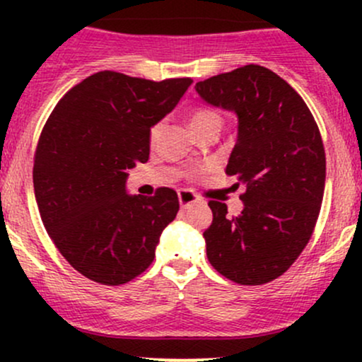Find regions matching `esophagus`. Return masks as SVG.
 <instances>
[{"label": "esophagus", "instance_id": "esophagus-1", "mask_svg": "<svg viewBox=\"0 0 362 362\" xmlns=\"http://www.w3.org/2000/svg\"><path fill=\"white\" fill-rule=\"evenodd\" d=\"M178 202H180V206L185 209V207H189V206L195 204V202H199V197L192 192V190L184 189V190H180V192H178Z\"/></svg>", "mask_w": 362, "mask_h": 362}]
</instances>
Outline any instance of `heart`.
I'll list each match as a JSON object with an SVG mask.
<instances>
[{
	"label": "heart",
	"instance_id": "b5f03b06",
	"mask_svg": "<svg viewBox=\"0 0 362 362\" xmlns=\"http://www.w3.org/2000/svg\"><path fill=\"white\" fill-rule=\"evenodd\" d=\"M189 124L195 134H199V132L206 131V129H209V127H221L223 117L218 110L209 109V107H197V109H194L189 114ZM161 126H163V124L156 122L155 126H151V129H149V143H155V141L158 139V134H160ZM202 170H204V167L192 168L190 170V175L197 177L199 173H202Z\"/></svg>",
	"mask_w": 362,
	"mask_h": 362
}]
</instances>
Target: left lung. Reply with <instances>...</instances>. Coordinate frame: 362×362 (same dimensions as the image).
<instances>
[{"instance_id": "1", "label": "left lung", "mask_w": 362, "mask_h": 362, "mask_svg": "<svg viewBox=\"0 0 362 362\" xmlns=\"http://www.w3.org/2000/svg\"><path fill=\"white\" fill-rule=\"evenodd\" d=\"M207 103L238 115L226 175L247 190L243 211L209 201L211 265L226 279L260 286L282 276L310 242L325 190V149L298 91L271 69L247 64L195 83Z\"/></svg>"}]
</instances>
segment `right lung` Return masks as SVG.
<instances>
[{
    "mask_svg": "<svg viewBox=\"0 0 362 362\" xmlns=\"http://www.w3.org/2000/svg\"><path fill=\"white\" fill-rule=\"evenodd\" d=\"M190 85V78L100 71L73 86L49 115L34 156L35 201L57 250L90 281L119 286L143 274L175 219V190L129 195L126 178L148 161L149 129Z\"/></svg>",
    "mask_w": 362,
    "mask_h": 362,
    "instance_id": "1",
    "label": "right lung"
}]
</instances>
